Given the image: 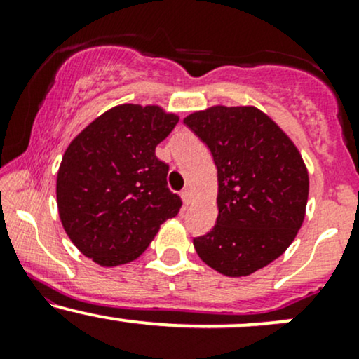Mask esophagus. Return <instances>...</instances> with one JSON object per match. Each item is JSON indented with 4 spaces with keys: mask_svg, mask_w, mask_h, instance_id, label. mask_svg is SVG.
Listing matches in <instances>:
<instances>
[{
    "mask_svg": "<svg viewBox=\"0 0 359 359\" xmlns=\"http://www.w3.org/2000/svg\"><path fill=\"white\" fill-rule=\"evenodd\" d=\"M180 197H182V201L185 204H189V203H191V199H192V191H191V189H184V191L180 192Z\"/></svg>",
    "mask_w": 359,
    "mask_h": 359,
    "instance_id": "1",
    "label": "esophagus"
}]
</instances>
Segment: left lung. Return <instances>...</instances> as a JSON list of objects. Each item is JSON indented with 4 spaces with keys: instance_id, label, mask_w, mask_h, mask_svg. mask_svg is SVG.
Instances as JSON below:
<instances>
[{
    "instance_id": "left-lung-1",
    "label": "left lung",
    "mask_w": 359,
    "mask_h": 359,
    "mask_svg": "<svg viewBox=\"0 0 359 359\" xmlns=\"http://www.w3.org/2000/svg\"><path fill=\"white\" fill-rule=\"evenodd\" d=\"M184 123L209 147L217 168L216 224L194 240V248L226 277L255 273L283 255L306 217L302 155L255 106H209Z\"/></svg>"
}]
</instances>
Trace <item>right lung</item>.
I'll use <instances>...</instances> for the list:
<instances>
[{
  "label": "right lung",
  "instance_id": "add662e5",
  "mask_svg": "<svg viewBox=\"0 0 359 359\" xmlns=\"http://www.w3.org/2000/svg\"><path fill=\"white\" fill-rule=\"evenodd\" d=\"M179 123L156 104H118L90 121L64 151L57 208L65 233L101 266L133 262L182 201L167 187L155 148Z\"/></svg>",
  "mask_w": 359,
  "mask_h": 359
}]
</instances>
